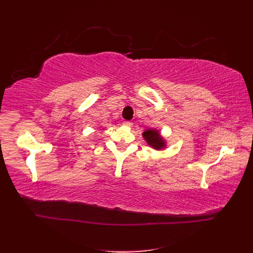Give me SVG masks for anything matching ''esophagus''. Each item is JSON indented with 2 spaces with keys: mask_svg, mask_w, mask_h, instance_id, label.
<instances>
[{
  "mask_svg": "<svg viewBox=\"0 0 253 253\" xmlns=\"http://www.w3.org/2000/svg\"><path fill=\"white\" fill-rule=\"evenodd\" d=\"M123 125L126 126V127H131L132 125H133V123L130 122V121H124V122H123Z\"/></svg>",
  "mask_w": 253,
  "mask_h": 253,
  "instance_id": "obj_1",
  "label": "esophagus"
}]
</instances>
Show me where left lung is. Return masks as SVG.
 Segmentation results:
<instances>
[{"mask_svg":"<svg viewBox=\"0 0 253 253\" xmlns=\"http://www.w3.org/2000/svg\"><path fill=\"white\" fill-rule=\"evenodd\" d=\"M143 139L147 141V143L150 145L151 148L161 151L167 147L166 140L163 136H161L160 131L157 129H148L145 130L142 133Z\"/></svg>","mask_w":253,"mask_h":253,"instance_id":"obj_1","label":"left lung"}]
</instances>
